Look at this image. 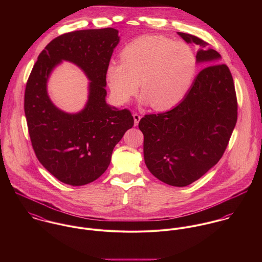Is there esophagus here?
<instances>
[{
  "label": "esophagus",
  "instance_id": "34e87169",
  "mask_svg": "<svg viewBox=\"0 0 262 262\" xmlns=\"http://www.w3.org/2000/svg\"><path fill=\"white\" fill-rule=\"evenodd\" d=\"M133 118H134V126H137L139 121H140V119H141V116L138 115L137 113H134L133 114Z\"/></svg>",
  "mask_w": 262,
  "mask_h": 262
}]
</instances>
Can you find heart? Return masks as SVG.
Segmentation results:
<instances>
[{"label":"heart","mask_w":262,"mask_h":262,"mask_svg":"<svg viewBox=\"0 0 262 262\" xmlns=\"http://www.w3.org/2000/svg\"><path fill=\"white\" fill-rule=\"evenodd\" d=\"M121 62L110 63L107 79L114 98L128 103L139 91L142 102L156 111H167L187 96L196 73V57L183 42L162 35L134 39L120 54Z\"/></svg>","instance_id":"b5f03b06"}]
</instances>
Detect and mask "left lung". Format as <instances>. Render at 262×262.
I'll return each mask as SVG.
<instances>
[{
	"label": "left lung",
	"instance_id": "left-lung-1",
	"mask_svg": "<svg viewBox=\"0 0 262 262\" xmlns=\"http://www.w3.org/2000/svg\"><path fill=\"white\" fill-rule=\"evenodd\" d=\"M198 45L196 62L207 63L185 99L173 109L145 115L139 122L144 135V160L150 172L173 187L192 184L221 159L237 122V99L228 67L204 40L178 33Z\"/></svg>",
	"mask_w": 262,
	"mask_h": 262
}]
</instances>
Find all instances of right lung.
Instances as JSON below:
<instances>
[{
	"label": "right lung",
	"instance_id": "right-lung-1",
	"mask_svg": "<svg viewBox=\"0 0 262 262\" xmlns=\"http://www.w3.org/2000/svg\"><path fill=\"white\" fill-rule=\"evenodd\" d=\"M120 37L114 28L62 34L47 44L27 80L24 110L29 135L40 163L58 181L88 185L108 168L113 149L134 120L127 109L106 102V74ZM63 60L87 75L89 96L85 108L72 114L58 110L47 93L52 71Z\"/></svg>",
	"mask_w": 262,
	"mask_h": 262
}]
</instances>
